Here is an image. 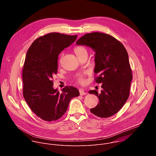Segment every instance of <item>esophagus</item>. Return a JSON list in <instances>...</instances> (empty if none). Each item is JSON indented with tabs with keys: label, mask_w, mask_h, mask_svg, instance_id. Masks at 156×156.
<instances>
[{
	"label": "esophagus",
	"mask_w": 156,
	"mask_h": 156,
	"mask_svg": "<svg viewBox=\"0 0 156 156\" xmlns=\"http://www.w3.org/2000/svg\"><path fill=\"white\" fill-rule=\"evenodd\" d=\"M79 91H80V95H81V96H84V95H86L87 94L86 93L84 92V91L83 90H82V89H80V90H79Z\"/></svg>",
	"instance_id": "34e87169"
}]
</instances>
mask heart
I'll list each match as a JSON object with an SVG mask.
<instances>
[{
	"label": "heart",
	"instance_id": "heart-1",
	"mask_svg": "<svg viewBox=\"0 0 156 156\" xmlns=\"http://www.w3.org/2000/svg\"><path fill=\"white\" fill-rule=\"evenodd\" d=\"M75 52L76 54V55H79L80 54H82L83 53H87V51L86 49L83 46H78L75 48ZM77 81L80 83H83L84 82V80L83 76H80L77 78Z\"/></svg>",
	"mask_w": 156,
	"mask_h": 156
}]
</instances>
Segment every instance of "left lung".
I'll return each mask as SVG.
<instances>
[{"label":"left lung","instance_id":"8db88e82","mask_svg":"<svg viewBox=\"0 0 156 156\" xmlns=\"http://www.w3.org/2000/svg\"><path fill=\"white\" fill-rule=\"evenodd\" d=\"M76 45L91 48L95 52V79L102 83V90L89 91L98 97L99 102L91 112L95 115L107 118L122 108L129 95L132 73L128 55L123 44L107 34L94 32L86 34L76 42Z\"/></svg>","mask_w":156,"mask_h":156}]
</instances>
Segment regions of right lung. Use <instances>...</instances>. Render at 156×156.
I'll return each instance as SVG.
<instances>
[{"instance_id":"right-lung-1","label":"right lung","mask_w":156,"mask_h":156,"mask_svg":"<svg viewBox=\"0 0 156 156\" xmlns=\"http://www.w3.org/2000/svg\"><path fill=\"white\" fill-rule=\"evenodd\" d=\"M77 35L51 33L36 39L27 53L22 72L23 97L33 112L41 119L52 122L67 110L70 100L79 91L66 86L60 93L53 87V76L58 69V56L70 46Z\"/></svg>"}]
</instances>
